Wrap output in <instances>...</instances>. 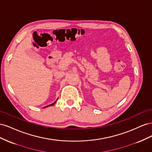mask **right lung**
Returning <instances> with one entry per match:
<instances>
[{"mask_svg": "<svg viewBox=\"0 0 152 152\" xmlns=\"http://www.w3.org/2000/svg\"><path fill=\"white\" fill-rule=\"evenodd\" d=\"M56 102H55L54 103H53V104H49V105H48V106H46V107H45L44 108H46V107H49V106H53V104H54V103H56Z\"/></svg>", "mask_w": 152, "mask_h": 152, "instance_id": "add662e5", "label": "right lung"}]
</instances>
